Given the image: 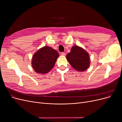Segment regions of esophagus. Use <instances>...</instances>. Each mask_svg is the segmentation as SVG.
<instances>
[{
    "mask_svg": "<svg viewBox=\"0 0 122 122\" xmlns=\"http://www.w3.org/2000/svg\"><path fill=\"white\" fill-rule=\"evenodd\" d=\"M61 55H62V56H65V55H66V53L65 52H61Z\"/></svg>",
    "mask_w": 122,
    "mask_h": 122,
    "instance_id": "1",
    "label": "esophagus"
}]
</instances>
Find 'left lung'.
<instances>
[{
    "instance_id": "left-lung-1",
    "label": "left lung",
    "mask_w": 122,
    "mask_h": 122,
    "mask_svg": "<svg viewBox=\"0 0 122 122\" xmlns=\"http://www.w3.org/2000/svg\"><path fill=\"white\" fill-rule=\"evenodd\" d=\"M68 61L72 67L79 71L86 70L90 64L88 53L82 48L78 46H73L71 52L66 56Z\"/></svg>"
}]
</instances>
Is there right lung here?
Wrapping results in <instances>:
<instances>
[{
  "label": "right lung",
  "instance_id": "1",
  "mask_svg": "<svg viewBox=\"0 0 122 122\" xmlns=\"http://www.w3.org/2000/svg\"><path fill=\"white\" fill-rule=\"evenodd\" d=\"M59 54L57 51L48 46L43 47L33 55L32 66L38 73L46 74L53 68Z\"/></svg>",
  "mask_w": 122,
  "mask_h": 122
}]
</instances>
